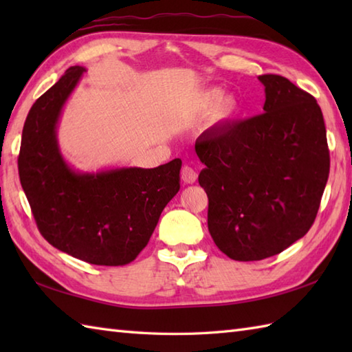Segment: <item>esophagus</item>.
Masks as SVG:
<instances>
[{
	"label": "esophagus",
	"instance_id": "1",
	"mask_svg": "<svg viewBox=\"0 0 352 352\" xmlns=\"http://www.w3.org/2000/svg\"><path fill=\"white\" fill-rule=\"evenodd\" d=\"M197 178H198V175H197L195 169L188 166V164H186V166H183V169H182V180H183L184 183L193 184V183L197 182Z\"/></svg>",
	"mask_w": 352,
	"mask_h": 352
}]
</instances>
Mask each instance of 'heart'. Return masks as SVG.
<instances>
[{"label": "heart", "mask_w": 352, "mask_h": 352, "mask_svg": "<svg viewBox=\"0 0 352 352\" xmlns=\"http://www.w3.org/2000/svg\"><path fill=\"white\" fill-rule=\"evenodd\" d=\"M195 107L199 113H206V111L213 109L210 116L212 124H222L236 116L239 101L231 95L222 98V91L219 89H208L198 96Z\"/></svg>", "instance_id": "heart-1"}]
</instances>
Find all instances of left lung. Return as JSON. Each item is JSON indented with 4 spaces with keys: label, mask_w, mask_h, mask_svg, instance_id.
I'll list each match as a JSON object with an SVG mask.
<instances>
[{
    "label": "left lung",
    "mask_w": 352,
    "mask_h": 352,
    "mask_svg": "<svg viewBox=\"0 0 352 352\" xmlns=\"http://www.w3.org/2000/svg\"><path fill=\"white\" fill-rule=\"evenodd\" d=\"M263 113L204 131L195 151L206 168L207 223L230 258L280 254L315 222L330 174L324 116L316 100L266 74Z\"/></svg>",
    "instance_id": "8db88e82"
}]
</instances>
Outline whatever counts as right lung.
Wrapping results in <instances>:
<instances>
[{"mask_svg":"<svg viewBox=\"0 0 352 352\" xmlns=\"http://www.w3.org/2000/svg\"><path fill=\"white\" fill-rule=\"evenodd\" d=\"M85 71L71 66L30 109L19 180L37 228L54 248L91 265L122 266L145 248L163 208L180 190L182 160L153 169L74 170L58 148L57 124Z\"/></svg>","mask_w":352,"mask_h":352,"instance_id":"obj_1","label":"right lung"}]
</instances>
